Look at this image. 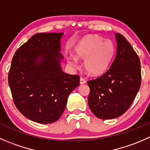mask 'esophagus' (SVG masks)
I'll return each mask as SVG.
<instances>
[{
    "label": "esophagus",
    "instance_id": "esophagus-1",
    "mask_svg": "<svg viewBox=\"0 0 150 150\" xmlns=\"http://www.w3.org/2000/svg\"><path fill=\"white\" fill-rule=\"evenodd\" d=\"M86 83V79H85L84 78H82V77H81V79H80V83H81V85H82V84Z\"/></svg>",
    "mask_w": 150,
    "mask_h": 150
}]
</instances>
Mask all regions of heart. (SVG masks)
Returning a JSON list of instances; mask_svg holds the SVG:
<instances>
[{"label":"heart","mask_w":150,"mask_h":150,"mask_svg":"<svg viewBox=\"0 0 150 150\" xmlns=\"http://www.w3.org/2000/svg\"><path fill=\"white\" fill-rule=\"evenodd\" d=\"M75 55L84 60V67L91 75L104 74L114 59L115 46L110 40H105L99 35H87L83 38L75 48ZM69 64L76 67L78 59L75 57L68 59Z\"/></svg>","instance_id":"b5f03b06"}]
</instances>
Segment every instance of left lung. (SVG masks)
Wrapping results in <instances>:
<instances>
[{
	"instance_id": "1",
	"label": "left lung",
	"mask_w": 150,
	"mask_h": 150,
	"mask_svg": "<svg viewBox=\"0 0 150 150\" xmlns=\"http://www.w3.org/2000/svg\"><path fill=\"white\" fill-rule=\"evenodd\" d=\"M115 38L117 51L110 69L99 78L88 81L89 107L96 117L103 120L124 114L141 86L138 55L124 36L115 33Z\"/></svg>"
}]
</instances>
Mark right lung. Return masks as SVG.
Wrapping results in <instances>:
<instances>
[{
    "mask_svg": "<svg viewBox=\"0 0 150 150\" xmlns=\"http://www.w3.org/2000/svg\"><path fill=\"white\" fill-rule=\"evenodd\" d=\"M61 33H38L18 48L12 59L8 85L24 116L39 123L57 121L80 77L63 72Z\"/></svg>",
    "mask_w": 150,
    "mask_h": 150,
    "instance_id": "obj_1",
    "label": "right lung"
}]
</instances>
